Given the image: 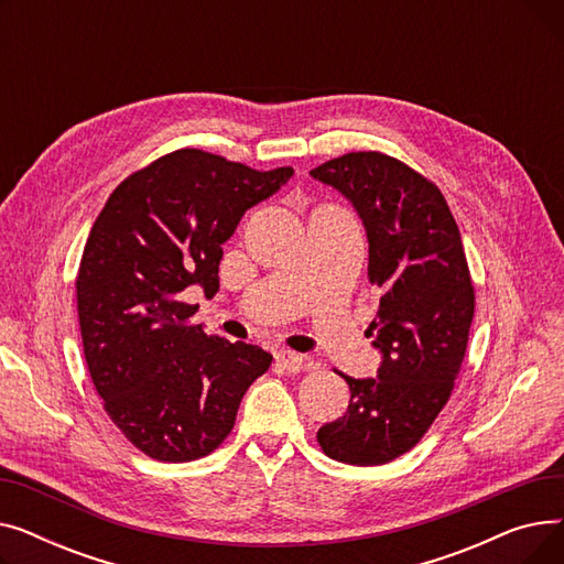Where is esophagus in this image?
Segmentation results:
<instances>
[{
    "label": "esophagus",
    "instance_id": "esophagus-1",
    "mask_svg": "<svg viewBox=\"0 0 564 564\" xmlns=\"http://www.w3.org/2000/svg\"><path fill=\"white\" fill-rule=\"evenodd\" d=\"M276 366L288 370V372H300V370H306L311 364H308V359L302 357V354H294L290 349H281V351H276Z\"/></svg>",
    "mask_w": 564,
    "mask_h": 564
}]
</instances>
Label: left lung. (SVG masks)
<instances>
[{
    "instance_id": "obj_1",
    "label": "left lung",
    "mask_w": 564,
    "mask_h": 564,
    "mask_svg": "<svg viewBox=\"0 0 564 564\" xmlns=\"http://www.w3.org/2000/svg\"><path fill=\"white\" fill-rule=\"evenodd\" d=\"M364 221L368 279L381 288L368 334L381 351L377 377L349 383L347 411L317 430L336 462L379 466L411 451L446 406L459 375L476 294L451 207L404 162L347 153L311 171Z\"/></svg>"
}]
</instances>
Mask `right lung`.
I'll return each mask as SVG.
<instances>
[{
    "label": "right lung",
    "mask_w": 564,
    "mask_h": 564,
    "mask_svg": "<svg viewBox=\"0 0 564 564\" xmlns=\"http://www.w3.org/2000/svg\"><path fill=\"white\" fill-rule=\"evenodd\" d=\"M290 166L256 171L183 148L132 173L107 198L77 272L84 359L107 416L143 455L192 462L221 446L272 354L189 324V285L219 290L221 245Z\"/></svg>",
    "instance_id": "right-lung-1"
}]
</instances>
